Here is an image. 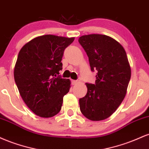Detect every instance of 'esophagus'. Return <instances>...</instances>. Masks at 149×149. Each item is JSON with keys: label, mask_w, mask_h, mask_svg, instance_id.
<instances>
[{"label": "esophagus", "mask_w": 149, "mask_h": 149, "mask_svg": "<svg viewBox=\"0 0 149 149\" xmlns=\"http://www.w3.org/2000/svg\"><path fill=\"white\" fill-rule=\"evenodd\" d=\"M78 80H71V83H72V85H76L77 83H78Z\"/></svg>", "instance_id": "esophagus-1"}]
</instances>
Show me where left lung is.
Segmentation results:
<instances>
[{"instance_id": "1", "label": "left lung", "mask_w": 149, "mask_h": 149, "mask_svg": "<svg viewBox=\"0 0 149 149\" xmlns=\"http://www.w3.org/2000/svg\"><path fill=\"white\" fill-rule=\"evenodd\" d=\"M78 42L91 71H97L95 83H86V95L79 100L80 111L89 120H102L116 111L126 95L131 77L127 54L118 42L106 35L83 36Z\"/></svg>"}]
</instances>
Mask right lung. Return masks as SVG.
Returning <instances> with one entry per match:
<instances>
[{
    "mask_svg": "<svg viewBox=\"0 0 149 149\" xmlns=\"http://www.w3.org/2000/svg\"><path fill=\"white\" fill-rule=\"evenodd\" d=\"M74 38L45 35L22 47L14 69V78L22 98L36 115L50 118L60 111L63 97L69 91V79L59 71L64 49Z\"/></svg>",
    "mask_w": 149,
    "mask_h": 149,
    "instance_id": "1",
    "label": "right lung"
}]
</instances>
